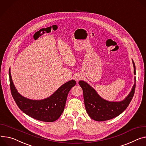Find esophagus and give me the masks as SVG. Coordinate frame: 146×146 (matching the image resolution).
Listing matches in <instances>:
<instances>
[{
    "label": "esophagus",
    "instance_id": "obj_1",
    "mask_svg": "<svg viewBox=\"0 0 146 146\" xmlns=\"http://www.w3.org/2000/svg\"><path fill=\"white\" fill-rule=\"evenodd\" d=\"M83 78V76L81 74H77L75 76V81L78 82L80 80H82Z\"/></svg>",
    "mask_w": 146,
    "mask_h": 146
}]
</instances>
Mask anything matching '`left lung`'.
I'll list each match as a JSON object with an SVG mask.
<instances>
[{"instance_id": "1", "label": "left lung", "mask_w": 146, "mask_h": 146, "mask_svg": "<svg viewBox=\"0 0 146 146\" xmlns=\"http://www.w3.org/2000/svg\"><path fill=\"white\" fill-rule=\"evenodd\" d=\"M134 74L136 75V66L132 60ZM134 85L129 95L119 102L109 101L102 98L95 89L84 81H80L79 85L83 90L84 104L88 115L94 120L101 121L110 120L120 115L129 106L134 96L136 87V77Z\"/></svg>"}]
</instances>
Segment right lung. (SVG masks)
<instances>
[{
	"instance_id": "obj_1",
	"label": "right lung",
	"mask_w": 146,
	"mask_h": 146,
	"mask_svg": "<svg viewBox=\"0 0 146 146\" xmlns=\"http://www.w3.org/2000/svg\"><path fill=\"white\" fill-rule=\"evenodd\" d=\"M10 86L12 96L18 107L32 118L47 122L57 120L64 110L66 100L70 89L75 85L72 80L61 85L49 97L41 100H33L20 94L16 89L9 68Z\"/></svg>"
}]
</instances>
